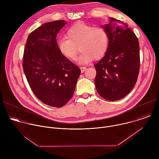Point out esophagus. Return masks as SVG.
<instances>
[{
  "label": "esophagus",
  "mask_w": 159,
  "mask_h": 159,
  "mask_svg": "<svg viewBox=\"0 0 159 159\" xmlns=\"http://www.w3.org/2000/svg\"><path fill=\"white\" fill-rule=\"evenodd\" d=\"M80 69L81 70V72L83 73L84 72V70L86 69V67L85 66H80Z\"/></svg>",
  "instance_id": "esophagus-1"
}]
</instances>
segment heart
Instances as JSON below:
<instances>
[{
    "instance_id": "heart-1",
    "label": "heart",
    "mask_w": 159,
    "mask_h": 159,
    "mask_svg": "<svg viewBox=\"0 0 159 159\" xmlns=\"http://www.w3.org/2000/svg\"><path fill=\"white\" fill-rule=\"evenodd\" d=\"M66 36L58 39V49L66 58L75 60L80 47L82 52L78 60L80 64H88L94 58L101 59L107 50L108 34L101 27H94L79 22L68 30Z\"/></svg>"
}]
</instances>
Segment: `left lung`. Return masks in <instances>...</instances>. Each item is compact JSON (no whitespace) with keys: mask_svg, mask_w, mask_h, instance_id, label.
Masks as SVG:
<instances>
[{"mask_svg":"<svg viewBox=\"0 0 159 159\" xmlns=\"http://www.w3.org/2000/svg\"><path fill=\"white\" fill-rule=\"evenodd\" d=\"M102 26L109 37L107 50L94 65L95 85L98 94L110 101L119 100L130 93L140 70V48L135 34L121 20L110 17Z\"/></svg>","mask_w":159,"mask_h":159,"instance_id":"8db88e82","label":"left lung"}]
</instances>
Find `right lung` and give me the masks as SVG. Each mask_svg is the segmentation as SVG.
I'll return each instance as SVG.
<instances>
[{
  "label": "right lung",
  "mask_w": 159,
  "mask_h": 159,
  "mask_svg": "<svg viewBox=\"0 0 159 159\" xmlns=\"http://www.w3.org/2000/svg\"><path fill=\"white\" fill-rule=\"evenodd\" d=\"M64 20L44 23L31 32L23 56L24 72L36 98L48 106L60 107L72 98L80 70L63 56L57 35Z\"/></svg>",
  "instance_id": "1"
}]
</instances>
